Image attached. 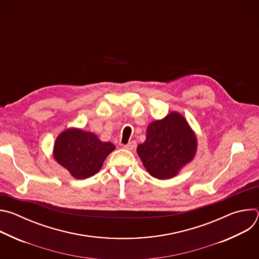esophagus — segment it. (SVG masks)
<instances>
[{"instance_id":"obj_1","label":"esophagus","mask_w":259,"mask_h":259,"mask_svg":"<svg viewBox=\"0 0 259 259\" xmlns=\"http://www.w3.org/2000/svg\"><path fill=\"white\" fill-rule=\"evenodd\" d=\"M135 146H136V142H135V141H130L129 143H127V144L123 145L124 149H126V150H129V151H132Z\"/></svg>"}]
</instances>
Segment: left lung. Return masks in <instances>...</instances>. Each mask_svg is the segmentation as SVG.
Listing matches in <instances>:
<instances>
[{
    "mask_svg": "<svg viewBox=\"0 0 259 259\" xmlns=\"http://www.w3.org/2000/svg\"><path fill=\"white\" fill-rule=\"evenodd\" d=\"M196 150L197 139L186 119L171 113L149 125L145 141L137 146V154L152 176L169 179L193 160Z\"/></svg>",
    "mask_w": 259,
    "mask_h": 259,
    "instance_id": "1",
    "label": "left lung"
}]
</instances>
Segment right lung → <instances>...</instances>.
<instances>
[{"label": "right lung", "mask_w": 259, "mask_h": 259, "mask_svg": "<svg viewBox=\"0 0 259 259\" xmlns=\"http://www.w3.org/2000/svg\"><path fill=\"white\" fill-rule=\"evenodd\" d=\"M114 150L113 143L100 141L93 133L68 129L57 137L53 155L73 177L85 179L100 170L107 155Z\"/></svg>", "instance_id": "obj_1"}]
</instances>
